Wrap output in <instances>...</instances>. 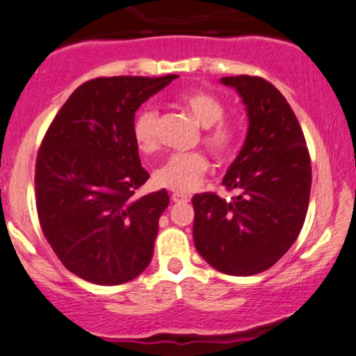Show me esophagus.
<instances>
[{"instance_id":"1","label":"esophagus","mask_w":356,"mask_h":356,"mask_svg":"<svg viewBox=\"0 0 356 356\" xmlns=\"http://www.w3.org/2000/svg\"><path fill=\"white\" fill-rule=\"evenodd\" d=\"M170 199H172V202H187L189 201V195L181 194V192H174V194L170 195Z\"/></svg>"}]
</instances>
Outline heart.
Wrapping results in <instances>:
<instances>
[{"label":"heart","instance_id":"obj_1","mask_svg":"<svg viewBox=\"0 0 356 356\" xmlns=\"http://www.w3.org/2000/svg\"><path fill=\"white\" fill-rule=\"evenodd\" d=\"M181 105L204 129L202 142L209 152L218 161L231 157L238 142V129L231 122L222 120V102L202 90H191L181 95ZM157 122L159 113L154 108H144L134 120V140L142 154H154L159 149ZM207 169L209 162L202 154H179L172 155L165 164L155 169L152 181L161 189L182 194L194 191L202 182Z\"/></svg>","mask_w":356,"mask_h":356}]
</instances>
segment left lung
<instances>
[{
    "label": "left lung",
    "mask_w": 356,
    "mask_h": 356,
    "mask_svg": "<svg viewBox=\"0 0 356 356\" xmlns=\"http://www.w3.org/2000/svg\"><path fill=\"white\" fill-rule=\"evenodd\" d=\"M246 107L248 134L222 186L232 199L195 194L194 244L224 275L266 271L293 246L303 227L312 189L305 136L281 92L259 76H224Z\"/></svg>",
    "instance_id": "1"
}]
</instances>
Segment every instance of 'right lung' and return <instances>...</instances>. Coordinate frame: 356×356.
<instances>
[{
	"label": "right lung",
	"mask_w": 356,
	"mask_h": 356,
	"mask_svg": "<svg viewBox=\"0 0 356 356\" xmlns=\"http://www.w3.org/2000/svg\"><path fill=\"white\" fill-rule=\"evenodd\" d=\"M179 75L108 76L80 85L53 118L36 159V209L63 266L93 284L132 281L149 266L165 189L149 179L132 127L144 102Z\"/></svg>",
	"instance_id": "obj_1"
}]
</instances>
